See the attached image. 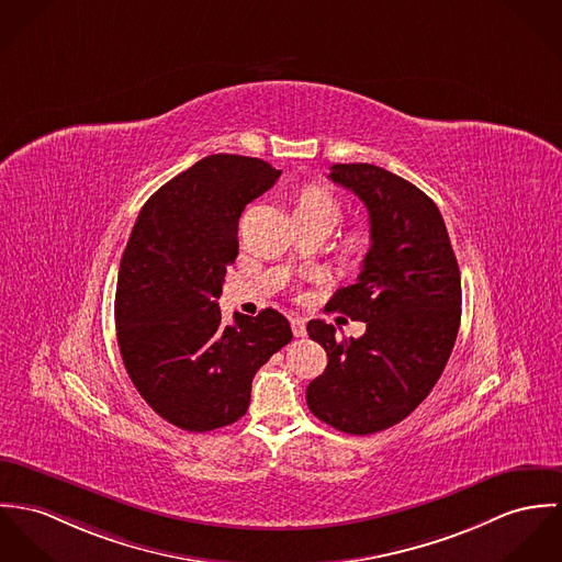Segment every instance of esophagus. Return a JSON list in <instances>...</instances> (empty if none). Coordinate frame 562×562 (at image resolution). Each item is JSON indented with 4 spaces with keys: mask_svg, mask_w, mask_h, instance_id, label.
I'll return each mask as SVG.
<instances>
[{
    "mask_svg": "<svg viewBox=\"0 0 562 562\" xmlns=\"http://www.w3.org/2000/svg\"><path fill=\"white\" fill-rule=\"evenodd\" d=\"M291 327H293V334H295L297 338H304V336H306V318L293 316V318H291Z\"/></svg>",
    "mask_w": 562,
    "mask_h": 562,
    "instance_id": "1",
    "label": "esophagus"
}]
</instances>
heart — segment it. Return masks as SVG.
<instances>
[{
    "label": "heart",
    "instance_id": "heart-1",
    "mask_svg": "<svg viewBox=\"0 0 562 562\" xmlns=\"http://www.w3.org/2000/svg\"><path fill=\"white\" fill-rule=\"evenodd\" d=\"M295 211H304L308 215H316L327 220L331 226L338 222L340 217V204L338 200L321 188H308L297 200V209Z\"/></svg>",
    "mask_w": 562,
    "mask_h": 562
}]
</instances>
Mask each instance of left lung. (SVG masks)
<instances>
[{
	"label": "left lung",
	"mask_w": 562,
	"mask_h": 562,
	"mask_svg": "<svg viewBox=\"0 0 562 562\" xmlns=\"http://www.w3.org/2000/svg\"><path fill=\"white\" fill-rule=\"evenodd\" d=\"M329 179L369 209L371 250L327 308L364 321L367 331L340 338L325 321L308 323L327 369L312 379L306 401L325 425L369 436L407 418L443 373L461 321V276L425 191L371 164H336Z\"/></svg>",
	"instance_id": "left-lung-1"
}]
</instances>
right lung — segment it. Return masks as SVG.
Instances as JSON below:
<instances>
[{"label":"right lung","instance_id":"1","mask_svg":"<svg viewBox=\"0 0 562 562\" xmlns=\"http://www.w3.org/2000/svg\"><path fill=\"white\" fill-rule=\"evenodd\" d=\"M282 172L241 155H211L157 189L126 241L116 334L126 373L164 420L189 434L237 423L251 379L293 331L273 308L235 312L217 300L239 254V217Z\"/></svg>","mask_w":562,"mask_h":562}]
</instances>
